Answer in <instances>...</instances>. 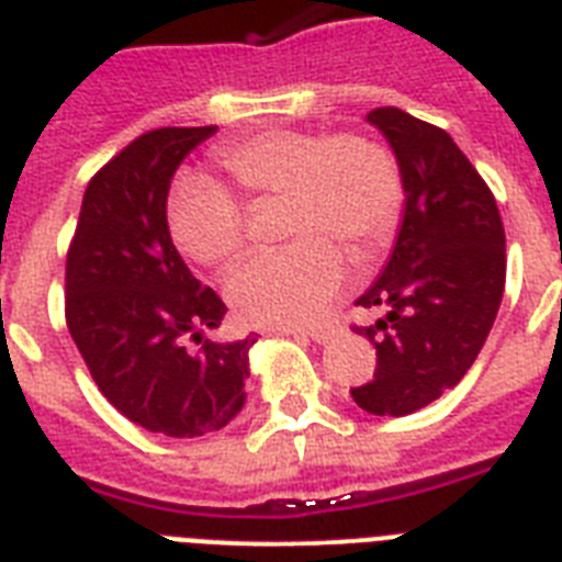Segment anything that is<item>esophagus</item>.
<instances>
[{
    "instance_id": "34e87169",
    "label": "esophagus",
    "mask_w": 562,
    "mask_h": 562,
    "mask_svg": "<svg viewBox=\"0 0 562 562\" xmlns=\"http://www.w3.org/2000/svg\"><path fill=\"white\" fill-rule=\"evenodd\" d=\"M282 335H303V337H312L314 344H328L331 337H335V326H317V328H308V331H303V328H280Z\"/></svg>"
}]
</instances>
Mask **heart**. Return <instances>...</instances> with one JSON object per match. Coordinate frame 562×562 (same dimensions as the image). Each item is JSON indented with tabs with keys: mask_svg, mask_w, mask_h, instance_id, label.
I'll return each instance as SVG.
<instances>
[{
	"mask_svg": "<svg viewBox=\"0 0 562 562\" xmlns=\"http://www.w3.org/2000/svg\"><path fill=\"white\" fill-rule=\"evenodd\" d=\"M216 164L250 202L285 199L282 234L294 236L227 282V300L254 326L317 321L346 280L344 248L369 257L398 225V161L363 132L271 130L218 147ZM167 227L176 248L199 266H227L248 241L245 204L207 178L187 176L172 187Z\"/></svg>",
	"mask_w": 562,
	"mask_h": 562,
	"instance_id": "1",
	"label": "heart"
}]
</instances>
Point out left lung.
Wrapping results in <instances>:
<instances>
[{"instance_id":"1","label":"left lung","mask_w":562,"mask_h":562,"mask_svg":"<svg viewBox=\"0 0 562 562\" xmlns=\"http://www.w3.org/2000/svg\"><path fill=\"white\" fill-rule=\"evenodd\" d=\"M398 158L404 218L355 326L375 344V375L352 398L372 415H409L453 390L485 346L505 291V231L494 193L445 130L395 106L372 109Z\"/></svg>"}]
</instances>
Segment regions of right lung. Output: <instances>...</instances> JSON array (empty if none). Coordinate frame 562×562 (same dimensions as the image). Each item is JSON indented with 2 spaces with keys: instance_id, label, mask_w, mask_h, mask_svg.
<instances>
[{
  "instance_id": "1",
  "label": "right lung",
  "mask_w": 562,
  "mask_h": 562,
  "mask_svg": "<svg viewBox=\"0 0 562 562\" xmlns=\"http://www.w3.org/2000/svg\"><path fill=\"white\" fill-rule=\"evenodd\" d=\"M213 132L164 126L123 147L86 187L66 257V323L94 384L130 422L172 439L231 424L257 344L204 337L227 305L190 273L167 227L178 164Z\"/></svg>"
}]
</instances>
